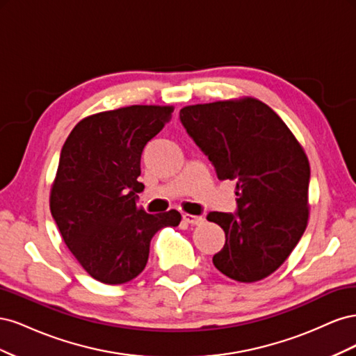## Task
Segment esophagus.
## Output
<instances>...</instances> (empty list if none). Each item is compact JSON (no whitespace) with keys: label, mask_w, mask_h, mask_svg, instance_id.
<instances>
[{"label":"esophagus","mask_w":356,"mask_h":356,"mask_svg":"<svg viewBox=\"0 0 356 356\" xmlns=\"http://www.w3.org/2000/svg\"><path fill=\"white\" fill-rule=\"evenodd\" d=\"M182 220L188 224H193V225L203 224V221H204L203 217H199V215H191V213H182Z\"/></svg>","instance_id":"esophagus-1"}]
</instances>
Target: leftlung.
I'll return each instance as SVG.
<instances>
[{
    "mask_svg": "<svg viewBox=\"0 0 356 356\" xmlns=\"http://www.w3.org/2000/svg\"><path fill=\"white\" fill-rule=\"evenodd\" d=\"M179 118L218 179L236 181L238 211L207 217L225 233L213 266L234 281H261L306 230L310 166L305 149L282 118L254 98L184 106Z\"/></svg>",
    "mask_w": 356,
    "mask_h": 356,
    "instance_id": "8db88e82",
    "label": "left lung"
}]
</instances>
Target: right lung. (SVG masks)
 Instances as JSON below:
<instances>
[{
  "mask_svg": "<svg viewBox=\"0 0 356 356\" xmlns=\"http://www.w3.org/2000/svg\"><path fill=\"white\" fill-rule=\"evenodd\" d=\"M174 106L131 105L83 118L62 147L50 211L63 242L93 279L132 281L148 261L149 242L181 213H147L136 204L144 190L141 154L172 118Z\"/></svg>",
  "mask_w": 356,
  "mask_h": 356,
  "instance_id": "right-lung-1",
  "label": "right lung"
}]
</instances>
